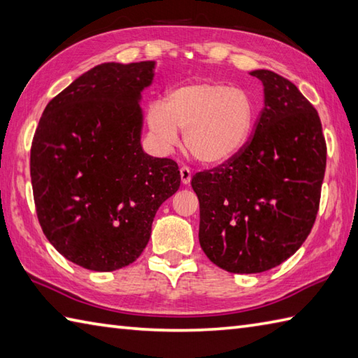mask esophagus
Here are the masks:
<instances>
[{
    "label": "esophagus",
    "mask_w": 358,
    "mask_h": 358,
    "mask_svg": "<svg viewBox=\"0 0 358 358\" xmlns=\"http://www.w3.org/2000/svg\"><path fill=\"white\" fill-rule=\"evenodd\" d=\"M179 171H180V180H182V184L188 185L189 182H192V171H189V169H187V166H182V169H180Z\"/></svg>",
    "instance_id": "1"
}]
</instances>
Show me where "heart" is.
Instances as JSON below:
<instances>
[{"instance_id":"heart-1","label":"heart","mask_w":358,"mask_h":358,"mask_svg":"<svg viewBox=\"0 0 358 358\" xmlns=\"http://www.w3.org/2000/svg\"><path fill=\"white\" fill-rule=\"evenodd\" d=\"M255 108L244 91L216 82L174 87L164 103H152L147 123L165 145L184 134L187 151L201 164L217 166L243 151L252 134Z\"/></svg>"}]
</instances>
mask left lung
Segmentation results:
<instances>
[{
	"label": "left lung",
	"mask_w": 358,
	"mask_h": 358,
	"mask_svg": "<svg viewBox=\"0 0 358 358\" xmlns=\"http://www.w3.org/2000/svg\"><path fill=\"white\" fill-rule=\"evenodd\" d=\"M264 108L249 145L229 164L198 173L199 243L230 273H261L290 258L315 222L326 170L322 122L298 87L252 71Z\"/></svg>",
	"instance_id": "left-lung-1"
}]
</instances>
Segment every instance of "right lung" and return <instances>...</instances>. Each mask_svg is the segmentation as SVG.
Wrapping results in <instances>:
<instances>
[{
	"label": "right lung",
	"instance_id": "add662e5",
	"mask_svg": "<svg viewBox=\"0 0 358 358\" xmlns=\"http://www.w3.org/2000/svg\"><path fill=\"white\" fill-rule=\"evenodd\" d=\"M156 62L101 63L49 101L31 179L49 243L74 264L113 272L141 257L156 211L178 192V164L143 151L142 92Z\"/></svg>",
	"mask_w": 358,
	"mask_h": 358
}]
</instances>
